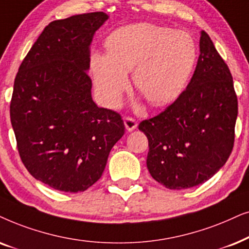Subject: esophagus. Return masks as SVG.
<instances>
[{
  "mask_svg": "<svg viewBox=\"0 0 249 249\" xmlns=\"http://www.w3.org/2000/svg\"><path fill=\"white\" fill-rule=\"evenodd\" d=\"M124 123H125V127H126V130L128 132L135 130V128H137V126H138V123L135 122V119L132 118V117H125Z\"/></svg>",
  "mask_w": 249,
  "mask_h": 249,
  "instance_id": "obj_1",
  "label": "esophagus"
}]
</instances>
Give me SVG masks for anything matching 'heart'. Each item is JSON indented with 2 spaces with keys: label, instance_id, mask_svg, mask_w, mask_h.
<instances>
[{
  "label": "heart",
  "instance_id": "obj_1",
  "mask_svg": "<svg viewBox=\"0 0 249 249\" xmlns=\"http://www.w3.org/2000/svg\"><path fill=\"white\" fill-rule=\"evenodd\" d=\"M106 48L108 54L92 55L91 69L100 99L110 108L121 101L133 69L135 88L149 104H170L184 90L197 58L189 33L148 22L117 28Z\"/></svg>",
  "mask_w": 249,
  "mask_h": 249
}]
</instances>
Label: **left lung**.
<instances>
[{"label":"left lung","instance_id":"8db88e82","mask_svg":"<svg viewBox=\"0 0 249 249\" xmlns=\"http://www.w3.org/2000/svg\"><path fill=\"white\" fill-rule=\"evenodd\" d=\"M199 48L187 89L139 125L149 142V173L173 190L210 180L227 163L234 143L238 100L230 69L204 31Z\"/></svg>","mask_w":249,"mask_h":249}]
</instances>
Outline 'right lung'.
Returning a JSON list of instances; mask_svg holds the SVG:
<instances>
[{
	"instance_id": "right-lung-1",
	"label": "right lung",
	"mask_w": 249,
	"mask_h": 249,
	"mask_svg": "<svg viewBox=\"0 0 249 249\" xmlns=\"http://www.w3.org/2000/svg\"><path fill=\"white\" fill-rule=\"evenodd\" d=\"M107 19L91 12L50 22L15 78L10 118L19 156L55 190L75 194L94 184L125 132L118 112L92 100L86 71L92 38Z\"/></svg>"
}]
</instances>
